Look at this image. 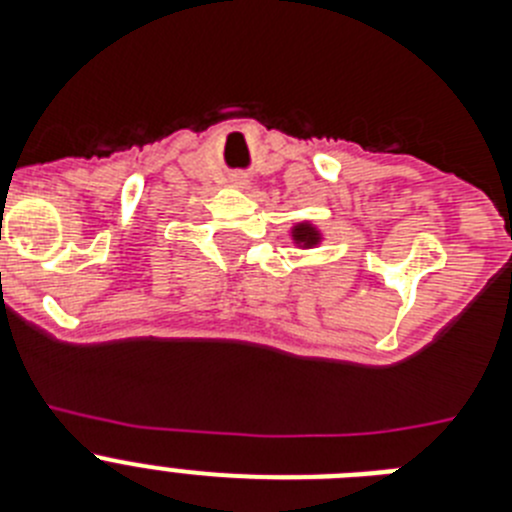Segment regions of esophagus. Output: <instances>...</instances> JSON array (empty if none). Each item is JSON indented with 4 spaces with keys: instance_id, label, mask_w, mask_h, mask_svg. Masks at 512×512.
<instances>
[{
    "instance_id": "obj_1",
    "label": "esophagus",
    "mask_w": 512,
    "mask_h": 512,
    "mask_svg": "<svg viewBox=\"0 0 512 512\" xmlns=\"http://www.w3.org/2000/svg\"><path fill=\"white\" fill-rule=\"evenodd\" d=\"M235 187H246V176H233Z\"/></svg>"
}]
</instances>
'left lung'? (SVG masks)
<instances>
[{
	"mask_svg": "<svg viewBox=\"0 0 512 512\" xmlns=\"http://www.w3.org/2000/svg\"><path fill=\"white\" fill-rule=\"evenodd\" d=\"M292 238H295V243H302V246H315V243L320 241V233L315 228H312L310 223H300L292 228Z\"/></svg>",
	"mask_w": 512,
	"mask_h": 512,
	"instance_id": "1",
	"label": "left lung"
}]
</instances>
